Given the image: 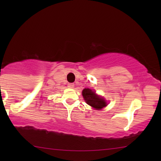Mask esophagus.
I'll list each match as a JSON object with an SVG mask.
<instances>
[{
	"mask_svg": "<svg viewBox=\"0 0 161 161\" xmlns=\"http://www.w3.org/2000/svg\"><path fill=\"white\" fill-rule=\"evenodd\" d=\"M74 86H75L74 83H68V87L69 88H71V89H72V88H74Z\"/></svg>",
	"mask_w": 161,
	"mask_h": 161,
	"instance_id": "1",
	"label": "esophagus"
}]
</instances>
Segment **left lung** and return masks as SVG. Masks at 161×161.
<instances>
[{
    "mask_svg": "<svg viewBox=\"0 0 161 161\" xmlns=\"http://www.w3.org/2000/svg\"><path fill=\"white\" fill-rule=\"evenodd\" d=\"M82 95L88 105L96 110H100L107 105V102L104 98L101 97L90 89H84L82 91Z\"/></svg>",
    "mask_w": 161,
    "mask_h": 161,
    "instance_id": "1",
    "label": "left lung"
}]
</instances>
